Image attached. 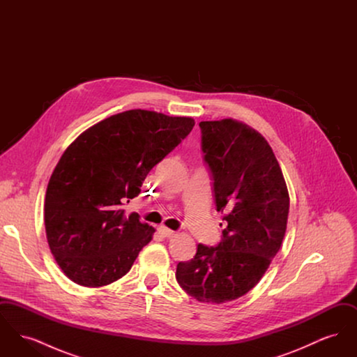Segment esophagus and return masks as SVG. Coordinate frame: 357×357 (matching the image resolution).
<instances>
[{"mask_svg":"<svg viewBox=\"0 0 357 357\" xmlns=\"http://www.w3.org/2000/svg\"><path fill=\"white\" fill-rule=\"evenodd\" d=\"M158 233L162 236V237L165 238H170L175 234V231H172L170 229H167V227H165V226H160V227H158Z\"/></svg>","mask_w":357,"mask_h":357,"instance_id":"1","label":"esophagus"}]
</instances>
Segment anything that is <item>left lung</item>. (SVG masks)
<instances>
[{
    "instance_id": "8db88e82",
    "label": "left lung",
    "mask_w": 357,
    "mask_h": 357,
    "mask_svg": "<svg viewBox=\"0 0 357 357\" xmlns=\"http://www.w3.org/2000/svg\"><path fill=\"white\" fill-rule=\"evenodd\" d=\"M204 160L225 229L218 246L198 245L176 281L199 303L223 304L255 288L287 231L289 192L268 140L236 119L201 121Z\"/></svg>"
}]
</instances>
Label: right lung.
I'll list each match as a JSON object with an SVG mask.
<instances>
[{"mask_svg": "<svg viewBox=\"0 0 357 357\" xmlns=\"http://www.w3.org/2000/svg\"><path fill=\"white\" fill-rule=\"evenodd\" d=\"M194 124L188 116L130 109L69 144L47 187L44 221L52 255L70 281L99 288L130 272L155 229L123 204Z\"/></svg>", "mask_w": 357, "mask_h": 357, "instance_id": "obj_1", "label": "right lung"}]
</instances>
